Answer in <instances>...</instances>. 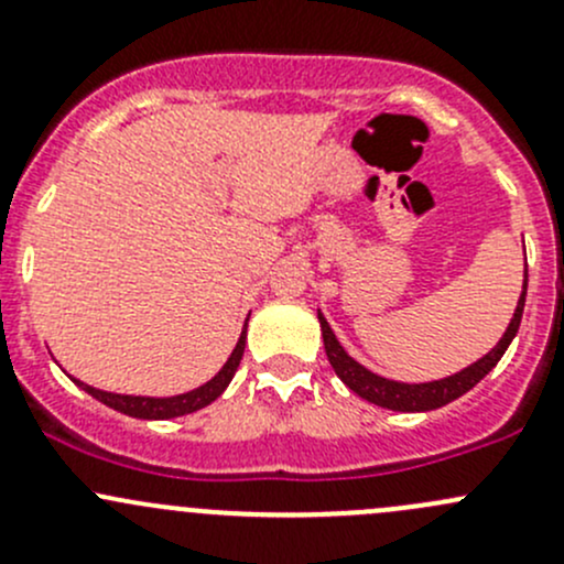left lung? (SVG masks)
I'll return each instance as SVG.
<instances>
[{
    "mask_svg": "<svg viewBox=\"0 0 564 564\" xmlns=\"http://www.w3.org/2000/svg\"><path fill=\"white\" fill-rule=\"evenodd\" d=\"M524 300H527V281H524V292H521L519 305H516V314L510 318V327L505 329L502 340L488 351L482 360H477L475 366L464 368V371L456 373V377L440 379V382H429V384H403V382H390V379L377 377L368 368H362L360 362L351 360L349 355L344 351V346L338 344V338L333 335L329 324L324 322V316L318 314V322H322V338H324V351L329 357V366L335 368V373L340 377V382L346 384L349 390H355L357 395L366 398V401L377 403V406L384 409H395V412H431V409H440L445 403L456 401V398L464 395L502 360L505 349L510 346V340L516 338L521 324V314H524Z\"/></svg>",
    "mask_w": 564,
    "mask_h": 564,
    "instance_id": "obj_1",
    "label": "left lung"
}]
</instances>
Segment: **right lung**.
Returning a JSON list of instances; mask_svg holds the SVG:
<instances>
[{
	"label": "right lung",
	"instance_id": "obj_1",
	"mask_svg": "<svg viewBox=\"0 0 564 564\" xmlns=\"http://www.w3.org/2000/svg\"><path fill=\"white\" fill-rule=\"evenodd\" d=\"M242 351H246V329H242L240 340H237V346H235V351H231V357L226 360V366L218 371V377H213L207 384H202L198 390L185 392V395H174V398L113 395V392L95 390V388H89V384H84V382H78V384H82V388L87 390L89 395L98 398L100 403H106V406L117 409V412H122V414H130V417H141V420L180 417V414H191V412H196V409L207 406V403H213L215 398H218L220 392L226 390V384H229L231 377H235L237 366H240Z\"/></svg>",
	"mask_w": 564,
	"mask_h": 564
}]
</instances>
